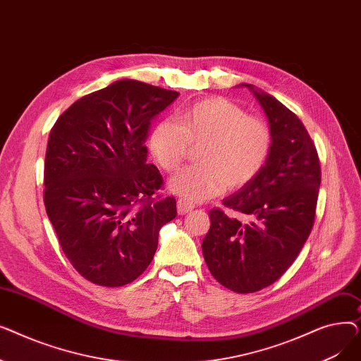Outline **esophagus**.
Wrapping results in <instances>:
<instances>
[{
  "instance_id": "34e87169",
  "label": "esophagus",
  "mask_w": 361,
  "mask_h": 361,
  "mask_svg": "<svg viewBox=\"0 0 361 361\" xmlns=\"http://www.w3.org/2000/svg\"><path fill=\"white\" fill-rule=\"evenodd\" d=\"M195 209V204L190 203V202H185L184 199H180L177 202V211L180 215H185L188 212H192Z\"/></svg>"
}]
</instances>
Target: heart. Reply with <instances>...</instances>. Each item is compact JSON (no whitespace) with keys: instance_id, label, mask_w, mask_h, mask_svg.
<instances>
[{"instance_id":"b5f03b06","label":"heart","mask_w":361,"mask_h":361,"mask_svg":"<svg viewBox=\"0 0 361 361\" xmlns=\"http://www.w3.org/2000/svg\"><path fill=\"white\" fill-rule=\"evenodd\" d=\"M180 124L159 120L149 131L147 145L168 173L197 150V165L180 169L168 181L169 192L190 202H202L252 183L267 166L272 152L268 123L226 98H206L185 106Z\"/></svg>"}]
</instances>
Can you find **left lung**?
<instances>
[{"mask_svg":"<svg viewBox=\"0 0 361 361\" xmlns=\"http://www.w3.org/2000/svg\"><path fill=\"white\" fill-rule=\"evenodd\" d=\"M249 87L267 114L272 152L267 166L247 185L209 212L202 243L214 278L234 293L269 287L283 275L313 228L320 187L316 146L300 118L272 94Z\"/></svg>","mask_w":361,"mask_h":361,"instance_id":"8db88e82","label":"left lung"}]
</instances>
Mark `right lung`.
<instances>
[{"mask_svg":"<svg viewBox=\"0 0 361 361\" xmlns=\"http://www.w3.org/2000/svg\"><path fill=\"white\" fill-rule=\"evenodd\" d=\"M178 92L123 79L66 109L51 128L44 203L60 245L83 278L123 287L154 259L174 197H154L164 180L145 142Z\"/></svg>","mask_w":361,"mask_h":361,"instance_id":"add662e5","label":"right lung"}]
</instances>
